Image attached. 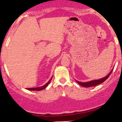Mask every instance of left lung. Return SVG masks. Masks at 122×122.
Instances as JSON below:
<instances>
[{"label":"left lung","instance_id":"obj_1","mask_svg":"<svg viewBox=\"0 0 122 122\" xmlns=\"http://www.w3.org/2000/svg\"><path fill=\"white\" fill-rule=\"evenodd\" d=\"M112 70H113V69L111 71V72L107 74V76H105V77H103V78L100 79L91 81L87 82H82L77 81H76V82H77L79 85H81V86H83V87H93V86H97V85L100 84H101V83H103V82L105 81L109 77V76L111 75V74Z\"/></svg>","mask_w":122,"mask_h":122}]
</instances>
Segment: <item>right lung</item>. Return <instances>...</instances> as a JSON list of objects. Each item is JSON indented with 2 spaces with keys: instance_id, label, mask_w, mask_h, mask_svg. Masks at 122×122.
Instances as JSON below:
<instances>
[{
  "instance_id": "obj_1",
  "label": "right lung",
  "mask_w": 122,
  "mask_h": 122,
  "mask_svg": "<svg viewBox=\"0 0 122 122\" xmlns=\"http://www.w3.org/2000/svg\"><path fill=\"white\" fill-rule=\"evenodd\" d=\"M51 79H52V77L50 80H49L48 82L46 83V84L44 85V86H41V87H36V88H29V89H27V90H43V89H46V87L48 86V84H49V82H50V81Z\"/></svg>"
}]
</instances>
